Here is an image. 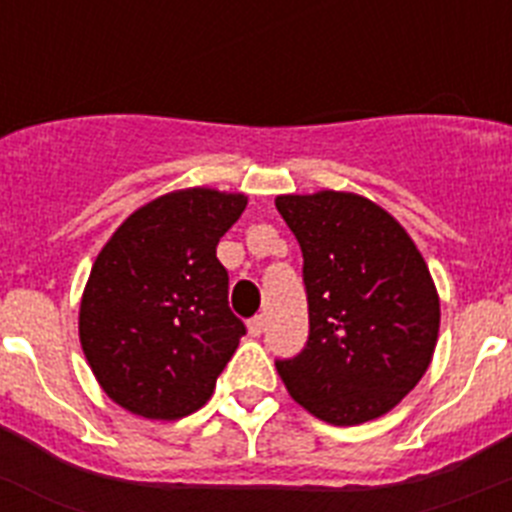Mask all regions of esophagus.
Instances as JSON below:
<instances>
[{"mask_svg":"<svg viewBox=\"0 0 512 512\" xmlns=\"http://www.w3.org/2000/svg\"><path fill=\"white\" fill-rule=\"evenodd\" d=\"M264 328H266V320H264V315H256V318H251L248 320V336H261V333H264Z\"/></svg>","mask_w":512,"mask_h":512,"instance_id":"obj_1","label":"esophagus"}]
</instances>
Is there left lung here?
Instances as JSON below:
<instances>
[{"label": "left lung", "instance_id": "1", "mask_svg": "<svg viewBox=\"0 0 512 512\" xmlns=\"http://www.w3.org/2000/svg\"><path fill=\"white\" fill-rule=\"evenodd\" d=\"M302 248L310 338L277 361L297 405L330 425L382 418L431 366L441 300L423 253L395 217L354 192L279 194Z\"/></svg>", "mask_w": 512, "mask_h": 512}]
</instances>
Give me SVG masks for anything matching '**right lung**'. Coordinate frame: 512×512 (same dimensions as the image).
Masks as SVG:
<instances>
[{"label": "right lung", "instance_id": "1", "mask_svg": "<svg viewBox=\"0 0 512 512\" xmlns=\"http://www.w3.org/2000/svg\"><path fill=\"white\" fill-rule=\"evenodd\" d=\"M243 192L189 187L122 220L94 259L79 341L104 395L148 420L200 410L246 333L228 307L217 243L246 210Z\"/></svg>", "mask_w": 512, "mask_h": 512}]
</instances>
